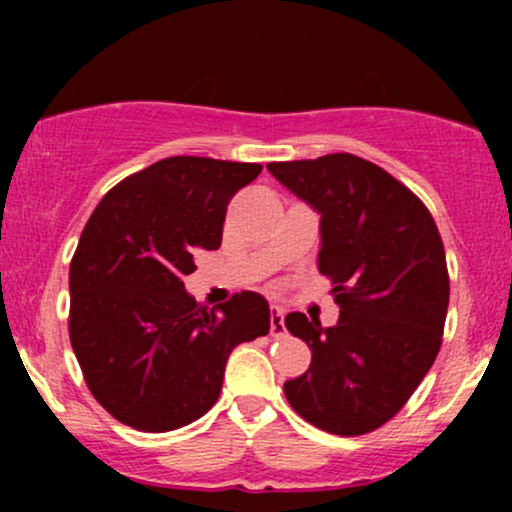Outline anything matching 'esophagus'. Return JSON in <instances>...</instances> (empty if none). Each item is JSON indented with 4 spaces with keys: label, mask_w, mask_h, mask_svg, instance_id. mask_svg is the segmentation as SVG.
<instances>
[{
    "label": "esophagus",
    "mask_w": 512,
    "mask_h": 512,
    "mask_svg": "<svg viewBox=\"0 0 512 512\" xmlns=\"http://www.w3.org/2000/svg\"><path fill=\"white\" fill-rule=\"evenodd\" d=\"M269 330H272V337H281L286 332L284 327V310L279 305H272L269 308Z\"/></svg>",
    "instance_id": "esophagus-1"
}]
</instances>
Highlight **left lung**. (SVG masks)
Returning a JSON list of instances; mask_svg holds the SVG:
<instances>
[{
  "label": "left lung",
  "mask_w": 512,
  "mask_h": 512,
  "mask_svg": "<svg viewBox=\"0 0 512 512\" xmlns=\"http://www.w3.org/2000/svg\"><path fill=\"white\" fill-rule=\"evenodd\" d=\"M267 170L320 214L317 269L339 305L334 327L286 315L313 361L284 395L308 424L363 436L407 404L440 351L450 279L438 226L409 187L354 154Z\"/></svg>",
  "instance_id": "8db88e82"
}]
</instances>
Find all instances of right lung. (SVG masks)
<instances>
[{"mask_svg":"<svg viewBox=\"0 0 512 512\" xmlns=\"http://www.w3.org/2000/svg\"><path fill=\"white\" fill-rule=\"evenodd\" d=\"M260 163L170 156L117 182L69 264V339L81 373L120 424L175 431L219 399L238 344L269 332V305L240 291L207 308L185 291L195 255L219 250L231 197Z\"/></svg>","mask_w":512,"mask_h":512,"instance_id":"add662e5","label":"right lung"}]
</instances>
